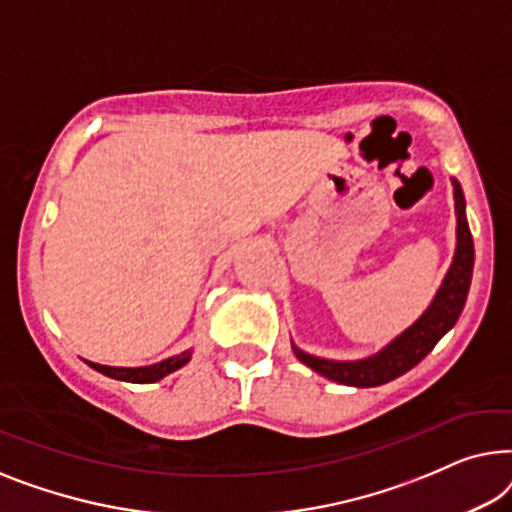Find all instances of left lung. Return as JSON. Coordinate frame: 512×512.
Segmentation results:
<instances>
[{"mask_svg": "<svg viewBox=\"0 0 512 512\" xmlns=\"http://www.w3.org/2000/svg\"><path fill=\"white\" fill-rule=\"evenodd\" d=\"M455 185V211H457V250L452 266L445 276L441 290H438L436 299L424 311L420 320L413 327H408L399 338L387 345L383 352L373 355L362 362H329V359H320L306 352L297 350L292 345L294 355L299 362L311 366L320 376H325L334 383L350 385V387H376L385 385L390 380L403 376V373L420 364L424 357L434 350V345L455 327V322L462 315V308L466 304V294L471 287L473 276V236L466 222V201L464 192L457 181Z\"/></svg>", "mask_w": 512, "mask_h": 512, "instance_id": "obj_1", "label": "left lung"}]
</instances>
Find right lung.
<instances>
[{
	"mask_svg": "<svg viewBox=\"0 0 512 512\" xmlns=\"http://www.w3.org/2000/svg\"><path fill=\"white\" fill-rule=\"evenodd\" d=\"M190 362V352H181V355L171 357V359H164L160 364H153V366H141V369H122V366H102V364H95V362H88L92 369L104 373V376L115 378V380H125V383H155V380H160L164 376H169V373H174L176 369H181L183 364Z\"/></svg>",
	"mask_w": 512,
	"mask_h": 512,
	"instance_id": "add662e5",
	"label": "right lung"
}]
</instances>
